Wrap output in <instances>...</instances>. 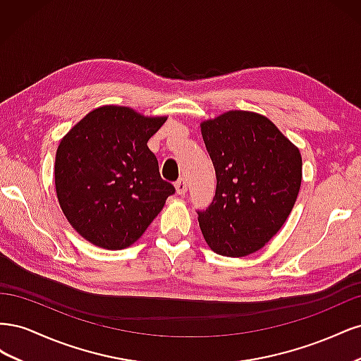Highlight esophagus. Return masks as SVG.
Segmentation results:
<instances>
[{"instance_id":"1","label":"esophagus","mask_w":361,"mask_h":361,"mask_svg":"<svg viewBox=\"0 0 361 361\" xmlns=\"http://www.w3.org/2000/svg\"><path fill=\"white\" fill-rule=\"evenodd\" d=\"M174 187H176V191H178L179 195H185L188 191V183L183 178H180L176 183H174Z\"/></svg>"}]
</instances>
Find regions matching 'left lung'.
Masks as SVG:
<instances>
[{"instance_id":"1","label":"left lung","mask_w":361,"mask_h":361,"mask_svg":"<svg viewBox=\"0 0 361 361\" xmlns=\"http://www.w3.org/2000/svg\"><path fill=\"white\" fill-rule=\"evenodd\" d=\"M216 176L199 224L216 255L244 257L265 247L297 202L300 149L265 116L232 110L200 123Z\"/></svg>"}]
</instances>
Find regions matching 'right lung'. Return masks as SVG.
<instances>
[{"label":"right lung","mask_w":361,"mask_h":361,"mask_svg":"<svg viewBox=\"0 0 361 361\" xmlns=\"http://www.w3.org/2000/svg\"><path fill=\"white\" fill-rule=\"evenodd\" d=\"M166 120L104 105L61 138L54 169L57 199L85 241L106 250L133 245L174 192L147 147Z\"/></svg>","instance_id":"obj_1"}]
</instances>
